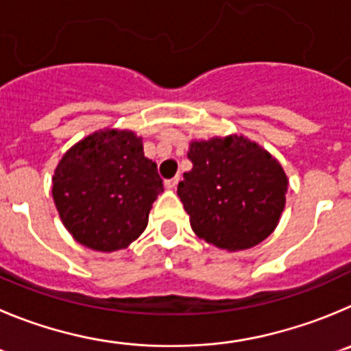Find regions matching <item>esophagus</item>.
<instances>
[{"label": "esophagus", "instance_id": "esophagus-1", "mask_svg": "<svg viewBox=\"0 0 351 351\" xmlns=\"http://www.w3.org/2000/svg\"><path fill=\"white\" fill-rule=\"evenodd\" d=\"M178 182H180V176H175V178L166 180L165 185H166V189H169V191H173V189H176V185H178Z\"/></svg>", "mask_w": 351, "mask_h": 351}]
</instances>
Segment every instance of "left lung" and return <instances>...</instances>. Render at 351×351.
I'll list each match as a JSON object with an SVG mask.
<instances>
[{
	"instance_id": "8db88e82",
	"label": "left lung",
	"mask_w": 351,
	"mask_h": 351,
	"mask_svg": "<svg viewBox=\"0 0 351 351\" xmlns=\"http://www.w3.org/2000/svg\"><path fill=\"white\" fill-rule=\"evenodd\" d=\"M186 156L192 169L178 183V195L199 239L242 251L275 230L289 182L268 150L244 135H228L192 140Z\"/></svg>"
}]
</instances>
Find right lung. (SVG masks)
<instances>
[{
  "label": "right lung",
  "instance_id": "obj_1",
  "mask_svg": "<svg viewBox=\"0 0 351 351\" xmlns=\"http://www.w3.org/2000/svg\"><path fill=\"white\" fill-rule=\"evenodd\" d=\"M58 216L80 244L100 253L126 250L142 235L165 191L142 136L104 128L72 145L53 173Z\"/></svg>",
  "mask_w": 351,
  "mask_h": 351
}]
</instances>
